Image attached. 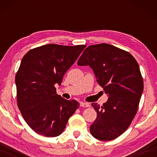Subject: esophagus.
<instances>
[{
	"label": "esophagus",
	"mask_w": 157,
	"mask_h": 157,
	"mask_svg": "<svg viewBox=\"0 0 157 157\" xmlns=\"http://www.w3.org/2000/svg\"><path fill=\"white\" fill-rule=\"evenodd\" d=\"M80 106H82V107H85V108H88V107H90V104L88 103V102H81Z\"/></svg>",
	"instance_id": "1"
}]
</instances>
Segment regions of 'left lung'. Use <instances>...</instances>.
I'll list each match as a JSON object with an SVG mask.
<instances>
[{
	"instance_id": "8db88e82",
	"label": "left lung",
	"mask_w": 157,
	"mask_h": 157,
	"mask_svg": "<svg viewBox=\"0 0 157 157\" xmlns=\"http://www.w3.org/2000/svg\"><path fill=\"white\" fill-rule=\"evenodd\" d=\"M77 64L92 68L97 82L109 96L102 106L91 103L97 111V119L90 126L91 135L101 141L117 138L130 126L143 91L138 63L129 52L100 44L86 48Z\"/></svg>"
}]
</instances>
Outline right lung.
Returning a JSON list of instances; mask_svg holds the SVG:
<instances>
[{"label":"right lung","instance_id":"1","mask_svg":"<svg viewBox=\"0 0 157 157\" xmlns=\"http://www.w3.org/2000/svg\"><path fill=\"white\" fill-rule=\"evenodd\" d=\"M86 45L46 44L23 56L15 76L17 102L23 119L38 134L55 137L63 133L80 103L56 92L63 77Z\"/></svg>","mask_w":157,"mask_h":157}]
</instances>
